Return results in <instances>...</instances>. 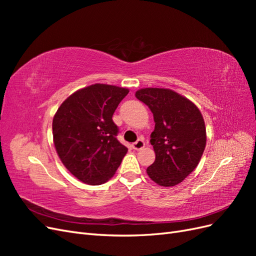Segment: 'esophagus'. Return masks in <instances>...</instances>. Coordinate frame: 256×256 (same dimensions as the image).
<instances>
[{"instance_id":"obj_1","label":"esophagus","mask_w":256,"mask_h":256,"mask_svg":"<svg viewBox=\"0 0 256 256\" xmlns=\"http://www.w3.org/2000/svg\"><path fill=\"white\" fill-rule=\"evenodd\" d=\"M144 146H145V143H144V140H143V138H140V140H138L136 142H134V143L132 144L134 150H142Z\"/></svg>"}]
</instances>
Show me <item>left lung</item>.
<instances>
[{
  "label": "left lung",
  "mask_w": 256,
  "mask_h": 256,
  "mask_svg": "<svg viewBox=\"0 0 256 256\" xmlns=\"http://www.w3.org/2000/svg\"><path fill=\"white\" fill-rule=\"evenodd\" d=\"M136 97L150 108L154 120L150 143L156 159L147 175L162 187L176 186L202 158L206 146L203 116L194 104L172 90L141 88Z\"/></svg>",
  "instance_id": "8db88e82"
}]
</instances>
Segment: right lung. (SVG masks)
Here are the masks:
<instances>
[{
  "mask_svg": "<svg viewBox=\"0 0 256 256\" xmlns=\"http://www.w3.org/2000/svg\"><path fill=\"white\" fill-rule=\"evenodd\" d=\"M128 88L96 83L69 96L52 122L53 142L60 161L88 184H102L115 174L128 152L118 140L112 116Z\"/></svg>",
  "mask_w": 256,
  "mask_h": 256,
  "instance_id": "obj_1",
  "label": "right lung"
}]
</instances>
